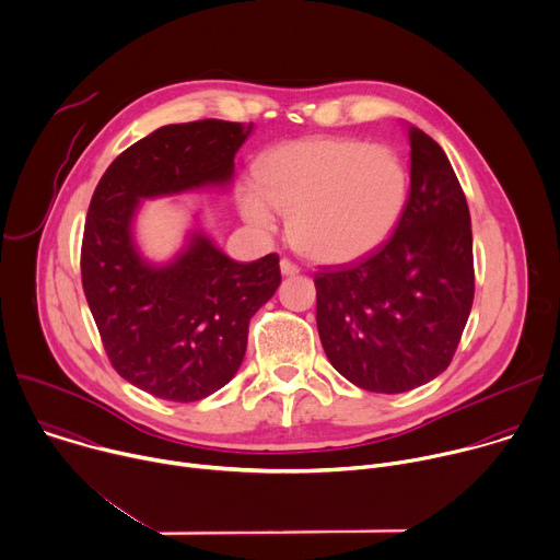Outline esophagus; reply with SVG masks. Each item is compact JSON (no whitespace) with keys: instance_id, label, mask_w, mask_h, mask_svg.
Wrapping results in <instances>:
<instances>
[{"instance_id":"1","label":"esophagus","mask_w":560,"mask_h":560,"mask_svg":"<svg viewBox=\"0 0 560 560\" xmlns=\"http://www.w3.org/2000/svg\"><path fill=\"white\" fill-rule=\"evenodd\" d=\"M301 272V268L294 264V261H290V259H281V275L283 277H294V275H299Z\"/></svg>"}]
</instances>
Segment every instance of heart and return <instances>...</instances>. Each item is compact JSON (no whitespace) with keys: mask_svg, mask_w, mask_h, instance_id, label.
Instances as JSON below:
<instances>
[{"mask_svg":"<svg viewBox=\"0 0 560 560\" xmlns=\"http://www.w3.org/2000/svg\"><path fill=\"white\" fill-rule=\"evenodd\" d=\"M237 200L257 231H275V211L290 213L288 235L301 253L342 264L392 235L409 200V168L387 144L307 138L264 153Z\"/></svg>","mask_w":560,"mask_h":560,"instance_id":"b5f03b06","label":"heart"}]
</instances>
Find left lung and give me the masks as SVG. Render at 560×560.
I'll return each mask as SVG.
<instances>
[{"mask_svg": "<svg viewBox=\"0 0 560 560\" xmlns=\"http://www.w3.org/2000/svg\"><path fill=\"white\" fill-rule=\"evenodd\" d=\"M411 189L394 235L369 255L320 268L316 325L349 383L402 394L451 364L475 296L466 196L444 149L409 127Z\"/></svg>", "mask_w": 560, "mask_h": 560, "instance_id": "1", "label": "left lung"}]
</instances>
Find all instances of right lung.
Instances as JSON below:
<instances>
[{"label": "right lung", "instance_id": "add662e5", "mask_svg": "<svg viewBox=\"0 0 560 560\" xmlns=\"http://www.w3.org/2000/svg\"><path fill=\"white\" fill-rule=\"evenodd\" d=\"M253 125L218 118L166 125L125 149L90 202L81 279L107 358L153 398L202 400L237 374L248 323L281 283L279 257H226L202 231L175 259L149 264L131 222L140 200L233 179L235 153Z\"/></svg>", "mask_w": 560, "mask_h": 560}]
</instances>
